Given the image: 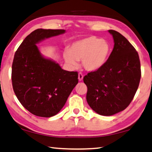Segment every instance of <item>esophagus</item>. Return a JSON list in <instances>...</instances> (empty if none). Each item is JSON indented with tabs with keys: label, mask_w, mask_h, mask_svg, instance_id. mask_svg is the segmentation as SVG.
<instances>
[{
	"label": "esophagus",
	"mask_w": 152,
	"mask_h": 152,
	"mask_svg": "<svg viewBox=\"0 0 152 152\" xmlns=\"http://www.w3.org/2000/svg\"><path fill=\"white\" fill-rule=\"evenodd\" d=\"M78 79H79V81H81V80H83V75L81 73H79V75H78Z\"/></svg>",
	"instance_id": "34e87169"
}]
</instances>
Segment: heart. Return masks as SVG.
I'll use <instances>...</instances> for the list:
<instances>
[{"mask_svg": "<svg viewBox=\"0 0 152 152\" xmlns=\"http://www.w3.org/2000/svg\"><path fill=\"white\" fill-rule=\"evenodd\" d=\"M111 53V46L106 40L89 36L72 43L69 51L64 52V58L67 65L76 67L77 61L88 72H95L106 64Z\"/></svg>", "mask_w": 152, "mask_h": 152, "instance_id": "1", "label": "heart"}]
</instances>
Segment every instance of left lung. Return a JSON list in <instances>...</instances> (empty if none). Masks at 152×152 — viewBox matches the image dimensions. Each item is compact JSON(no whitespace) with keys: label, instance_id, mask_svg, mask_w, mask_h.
I'll use <instances>...</instances> for the list:
<instances>
[{"label":"left lung","instance_id":"1","mask_svg":"<svg viewBox=\"0 0 152 152\" xmlns=\"http://www.w3.org/2000/svg\"><path fill=\"white\" fill-rule=\"evenodd\" d=\"M113 49L101 69L83 78L87 86L86 101L99 115L110 116L128 107L137 92L141 77L138 54L121 34L109 30Z\"/></svg>","mask_w":152,"mask_h":152}]
</instances>
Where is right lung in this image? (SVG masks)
Wrapping results in <instances>:
<instances>
[{"mask_svg": "<svg viewBox=\"0 0 152 152\" xmlns=\"http://www.w3.org/2000/svg\"><path fill=\"white\" fill-rule=\"evenodd\" d=\"M66 32L64 29H38L23 40L14 55L12 82L21 105L39 117H50L64 106L78 83V73L61 69L41 54L36 45Z\"/></svg>", "mask_w": 152, "mask_h": 152, "instance_id": "obj_1", "label": "right lung"}]
</instances>
